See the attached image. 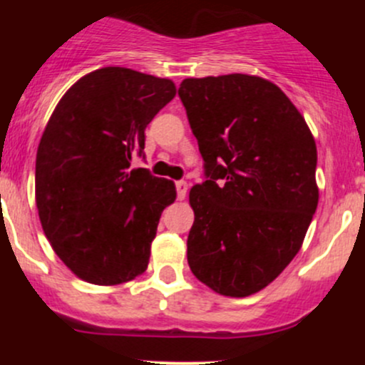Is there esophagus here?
Returning a JSON list of instances; mask_svg holds the SVG:
<instances>
[{
	"label": "esophagus",
	"mask_w": 365,
	"mask_h": 365,
	"mask_svg": "<svg viewBox=\"0 0 365 365\" xmlns=\"http://www.w3.org/2000/svg\"><path fill=\"white\" fill-rule=\"evenodd\" d=\"M175 187H176V196H178V200H183L187 194V189H189V185H187V182H183V180H178V182H175Z\"/></svg>",
	"instance_id": "esophagus-1"
}]
</instances>
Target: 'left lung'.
Masks as SVG:
<instances>
[{
	"label": "left lung",
	"mask_w": 365,
	"mask_h": 365,
	"mask_svg": "<svg viewBox=\"0 0 365 365\" xmlns=\"http://www.w3.org/2000/svg\"><path fill=\"white\" fill-rule=\"evenodd\" d=\"M178 97L206 178L189 196L187 261L213 292L249 297L300 251L318 206L314 138L281 88L261 77L183 79Z\"/></svg>",
	"instance_id": "8db88e82"
}]
</instances>
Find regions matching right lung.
<instances>
[{
  "instance_id": "right-lung-1",
  "label": "right lung",
  "mask_w": 365,
  "mask_h": 365,
  "mask_svg": "<svg viewBox=\"0 0 365 365\" xmlns=\"http://www.w3.org/2000/svg\"><path fill=\"white\" fill-rule=\"evenodd\" d=\"M173 81L125 67L88 73L63 95L36 152L40 222L60 259L91 284L132 281L148 267L171 180L150 169L145 130L175 98Z\"/></svg>"
}]
</instances>
